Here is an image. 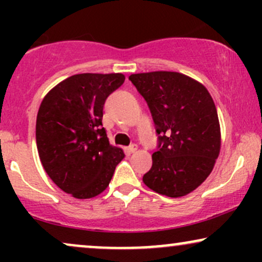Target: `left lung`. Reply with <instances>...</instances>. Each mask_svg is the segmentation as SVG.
<instances>
[{
    "label": "left lung",
    "instance_id": "8db88e82",
    "mask_svg": "<svg viewBox=\"0 0 262 262\" xmlns=\"http://www.w3.org/2000/svg\"><path fill=\"white\" fill-rule=\"evenodd\" d=\"M124 80L122 74L74 75L54 87L39 107L35 139L41 165L75 198L102 193L124 158L102 124L104 102Z\"/></svg>",
    "mask_w": 262,
    "mask_h": 262
}]
</instances>
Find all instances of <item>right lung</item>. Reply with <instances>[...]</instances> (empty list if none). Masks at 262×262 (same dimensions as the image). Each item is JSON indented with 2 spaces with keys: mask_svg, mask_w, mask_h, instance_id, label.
Segmentation results:
<instances>
[{
  "mask_svg": "<svg viewBox=\"0 0 262 262\" xmlns=\"http://www.w3.org/2000/svg\"><path fill=\"white\" fill-rule=\"evenodd\" d=\"M129 80L148 103L159 134L143 182L165 196H186L209 176L219 155L214 102L201 83L179 73L134 74Z\"/></svg>",
  "mask_w": 262,
  "mask_h": 262,
  "instance_id": "1",
  "label": "right lung"
}]
</instances>
